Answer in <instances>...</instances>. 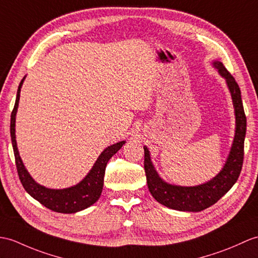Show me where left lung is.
<instances>
[{
  "instance_id": "left-lung-1",
  "label": "left lung",
  "mask_w": 258,
  "mask_h": 258,
  "mask_svg": "<svg viewBox=\"0 0 258 258\" xmlns=\"http://www.w3.org/2000/svg\"><path fill=\"white\" fill-rule=\"evenodd\" d=\"M213 66L220 75L226 79L235 110L236 131L231 152L223 169L212 180L196 187H181L169 184L161 180L151 161L147 147H144V168H145L148 189L152 196L161 205L178 211L199 212L213 206L236 182L242 170L244 159V140L246 134L245 116L241 90L222 62L214 61Z\"/></svg>"
}]
</instances>
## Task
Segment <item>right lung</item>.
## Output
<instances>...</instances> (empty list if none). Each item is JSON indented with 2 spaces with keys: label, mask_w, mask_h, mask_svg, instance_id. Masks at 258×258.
Here are the masks:
<instances>
[{
  "label": "right lung",
  "mask_w": 258,
  "mask_h": 258,
  "mask_svg": "<svg viewBox=\"0 0 258 258\" xmlns=\"http://www.w3.org/2000/svg\"><path fill=\"white\" fill-rule=\"evenodd\" d=\"M24 78L21 81L19 90H17L16 101L14 109L11 114V139L12 145H13L14 156H15V164L17 173H19L20 180L23 184L28 195H31L34 199L37 200L41 205L50 210L59 212V213H76L81 211L83 209H87L93 203L98 201L101 196L102 189H103V180L104 173L107 165V161L110 158L117 153L119 148L123 146L125 142H118L114 145L109 146L101 153L99 158L95 161L94 166L90 172L86 176L81 182L70 187L67 189H48L43 187V185L35 182L34 179L29 176L26 168L23 165V161L20 157L19 151H17L16 140H15V115L19 106L20 101V93L21 88L23 85Z\"/></svg>",
  "instance_id": "1"
}]
</instances>
